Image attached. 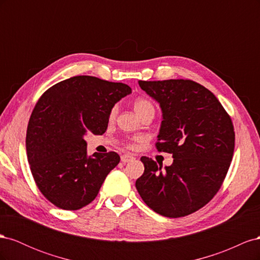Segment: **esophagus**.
Returning a JSON list of instances; mask_svg holds the SVG:
<instances>
[{
    "label": "esophagus",
    "instance_id": "esophagus-1",
    "mask_svg": "<svg viewBox=\"0 0 260 260\" xmlns=\"http://www.w3.org/2000/svg\"><path fill=\"white\" fill-rule=\"evenodd\" d=\"M120 158H121L122 162H130L135 159V157H133L132 155H129V154H124V155H121Z\"/></svg>",
    "mask_w": 260,
    "mask_h": 260
}]
</instances>
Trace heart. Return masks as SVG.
Returning a JSON list of instances; mask_svg holds the SVG:
<instances>
[{
  "instance_id": "obj_1",
  "label": "heart",
  "mask_w": 260,
  "mask_h": 260,
  "mask_svg": "<svg viewBox=\"0 0 260 260\" xmlns=\"http://www.w3.org/2000/svg\"><path fill=\"white\" fill-rule=\"evenodd\" d=\"M133 108H135V111L139 115V117H142V116L147 115V114H151V115L154 116V113H155L154 104L147 99H138V100H136L135 104H133ZM116 114H117V107L114 106L111 109V113H109V118H111V119H114Z\"/></svg>"
}]
</instances>
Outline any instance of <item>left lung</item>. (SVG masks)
I'll use <instances>...</instances> for the list:
<instances>
[{
  "instance_id": "8db88e82",
  "label": "left lung",
  "mask_w": 260,
  "mask_h": 260,
  "mask_svg": "<svg viewBox=\"0 0 260 260\" xmlns=\"http://www.w3.org/2000/svg\"><path fill=\"white\" fill-rule=\"evenodd\" d=\"M159 103L162 121L158 152L172 154L165 169L141 157L144 172L136 187L157 214L179 218L201 209L219 191L229 170L235 133L230 116L205 86L192 80L139 81Z\"/></svg>"
}]
</instances>
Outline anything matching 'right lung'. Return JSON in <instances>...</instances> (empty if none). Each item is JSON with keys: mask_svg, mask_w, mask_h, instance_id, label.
Returning <instances> with one entry per match:
<instances>
[{"mask_svg": "<svg viewBox=\"0 0 260 260\" xmlns=\"http://www.w3.org/2000/svg\"><path fill=\"white\" fill-rule=\"evenodd\" d=\"M129 85L76 76L46 90L30 116L26 148L39 190L55 206L77 210L96 198L120 161L115 152L86 154L85 135H103L109 113Z\"/></svg>", "mask_w": 260, "mask_h": 260, "instance_id": "1", "label": "right lung"}]
</instances>
